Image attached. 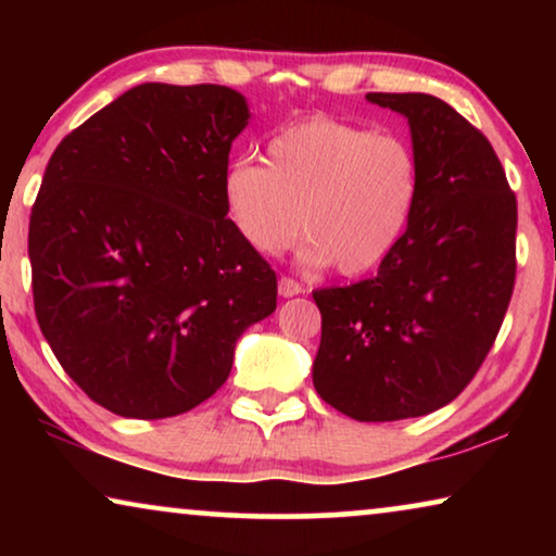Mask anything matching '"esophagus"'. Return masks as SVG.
Segmentation results:
<instances>
[{
    "mask_svg": "<svg viewBox=\"0 0 556 556\" xmlns=\"http://www.w3.org/2000/svg\"><path fill=\"white\" fill-rule=\"evenodd\" d=\"M303 293V286L299 280L288 278V276H280L278 278V295H283V299H291V295H299Z\"/></svg>",
    "mask_w": 556,
    "mask_h": 556,
    "instance_id": "1",
    "label": "esophagus"
}]
</instances>
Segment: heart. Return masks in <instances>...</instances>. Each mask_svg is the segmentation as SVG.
<instances>
[{
	"instance_id": "obj_1",
	"label": "heart",
	"mask_w": 556,
	"mask_h": 556,
	"mask_svg": "<svg viewBox=\"0 0 556 556\" xmlns=\"http://www.w3.org/2000/svg\"><path fill=\"white\" fill-rule=\"evenodd\" d=\"M420 194L413 147L394 134L311 116L278 131L265 166L230 164L223 174L227 219L248 248L280 255L303 235L306 263L344 276L382 265L405 235Z\"/></svg>"
}]
</instances>
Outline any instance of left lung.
<instances>
[{"mask_svg":"<svg viewBox=\"0 0 556 556\" xmlns=\"http://www.w3.org/2000/svg\"><path fill=\"white\" fill-rule=\"evenodd\" d=\"M402 113L420 194L377 276L314 291L321 346L314 387L359 422L420 417L476 377L516 278V197L489 139L428 93H367Z\"/></svg>","mask_w":556,"mask_h":556,"instance_id":"8db88e82","label":"left lung"}]
</instances>
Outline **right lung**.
<instances>
[{"label": "right lung", "instance_id": "right-lung-1", "mask_svg": "<svg viewBox=\"0 0 556 556\" xmlns=\"http://www.w3.org/2000/svg\"><path fill=\"white\" fill-rule=\"evenodd\" d=\"M225 86L143 83L67 134L29 215L35 314L98 405L162 420L212 397L276 273L227 219L223 174L248 126Z\"/></svg>", "mask_w": 556, "mask_h": 556}]
</instances>
